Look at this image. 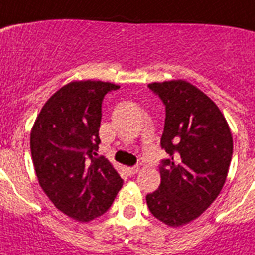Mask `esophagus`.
I'll list each match as a JSON object with an SVG mask.
<instances>
[{
	"mask_svg": "<svg viewBox=\"0 0 255 255\" xmlns=\"http://www.w3.org/2000/svg\"><path fill=\"white\" fill-rule=\"evenodd\" d=\"M126 171H127V174L129 176H133V175H136L138 172V167H127Z\"/></svg>",
	"mask_w": 255,
	"mask_h": 255,
	"instance_id": "1",
	"label": "esophagus"
}]
</instances>
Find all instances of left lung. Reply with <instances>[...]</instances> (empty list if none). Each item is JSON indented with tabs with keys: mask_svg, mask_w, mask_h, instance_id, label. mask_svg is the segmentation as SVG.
<instances>
[{
	"mask_svg": "<svg viewBox=\"0 0 255 255\" xmlns=\"http://www.w3.org/2000/svg\"><path fill=\"white\" fill-rule=\"evenodd\" d=\"M166 106L160 185L146 196L150 213L170 227L197 219L219 196L233 153L226 118L204 92L185 80L151 83Z\"/></svg>",
	"mask_w": 255,
	"mask_h": 255,
	"instance_id": "1",
	"label": "left lung"
}]
</instances>
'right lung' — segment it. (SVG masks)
<instances>
[{
    "instance_id": "obj_1",
    "label": "right lung",
    "mask_w": 255,
    "mask_h": 255,
    "mask_svg": "<svg viewBox=\"0 0 255 255\" xmlns=\"http://www.w3.org/2000/svg\"><path fill=\"white\" fill-rule=\"evenodd\" d=\"M119 85L72 81L42 106L31 131L38 183L62 213L89 222L108 211L123 185L113 164L97 157L102 101Z\"/></svg>"
}]
</instances>
